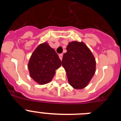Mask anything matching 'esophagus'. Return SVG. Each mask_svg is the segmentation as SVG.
<instances>
[{
    "instance_id": "1",
    "label": "esophagus",
    "mask_w": 121,
    "mask_h": 121,
    "mask_svg": "<svg viewBox=\"0 0 121 121\" xmlns=\"http://www.w3.org/2000/svg\"><path fill=\"white\" fill-rule=\"evenodd\" d=\"M59 56L60 59V60L62 59V57H63V54H59Z\"/></svg>"
}]
</instances>
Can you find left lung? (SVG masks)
<instances>
[{
    "instance_id": "left-lung-1",
    "label": "left lung",
    "mask_w": 121,
    "mask_h": 121,
    "mask_svg": "<svg viewBox=\"0 0 121 121\" xmlns=\"http://www.w3.org/2000/svg\"><path fill=\"white\" fill-rule=\"evenodd\" d=\"M66 49L62 65L67 72L68 82L76 89L84 88L95 73V57L83 42H71Z\"/></svg>"
}]
</instances>
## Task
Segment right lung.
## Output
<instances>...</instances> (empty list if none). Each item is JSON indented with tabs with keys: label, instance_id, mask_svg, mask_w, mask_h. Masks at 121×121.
<instances>
[{
	"label": "right lung",
	"instance_id": "obj_1",
	"mask_svg": "<svg viewBox=\"0 0 121 121\" xmlns=\"http://www.w3.org/2000/svg\"><path fill=\"white\" fill-rule=\"evenodd\" d=\"M61 64V60L55 50L45 42L39 45L33 52L28 67L33 79L43 85L51 81L56 70Z\"/></svg>",
	"mask_w": 121,
	"mask_h": 121
}]
</instances>
